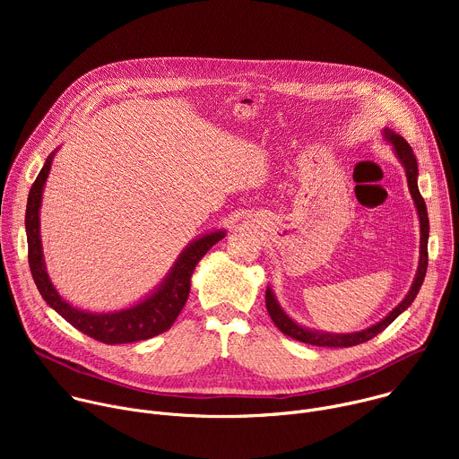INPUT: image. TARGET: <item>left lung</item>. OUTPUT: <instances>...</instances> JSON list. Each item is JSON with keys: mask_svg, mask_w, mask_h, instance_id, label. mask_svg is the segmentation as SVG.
<instances>
[{"mask_svg": "<svg viewBox=\"0 0 459 459\" xmlns=\"http://www.w3.org/2000/svg\"><path fill=\"white\" fill-rule=\"evenodd\" d=\"M383 138L386 143L392 145V151H394L398 161L402 163V167L405 169L407 174V183H409V190L412 195V202L416 205V212H418V220H420V261H418V271L414 276V281L411 285V290L407 292V296L402 299V303H398L394 308H392L381 321L367 326L363 331L358 333H347V334H334V333H325V331H316V329H308V326L299 325L298 321H294L280 305L274 290L271 287H267L265 292V303H267V310L274 321V325L278 329L301 342V343H308V345H317V347H354L359 343H365L368 340H372L374 336H377L381 331H385L386 326L394 321L402 312H405L412 301L416 299L425 274H427V265H429V252H427V245H429V216H427V205L421 198L420 188H418V161L416 156L411 149V145L405 142L403 136H400L398 133H394L392 128H383Z\"/></svg>", "mask_w": 459, "mask_h": 459, "instance_id": "1", "label": "left lung"}]
</instances>
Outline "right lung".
Instances as JSON below:
<instances>
[{"label": "right lung", "instance_id": "1", "mask_svg": "<svg viewBox=\"0 0 459 459\" xmlns=\"http://www.w3.org/2000/svg\"><path fill=\"white\" fill-rule=\"evenodd\" d=\"M56 152L57 149L47 158L34 185L30 186L29 200H27V212H25L29 265L41 298L65 321H69L73 326H76L78 331L107 345L142 342L169 331L186 303V298L190 292V280L195 265L200 264V259L220 239L225 238V230L214 229L192 239L179 252L174 265L170 267L167 276L160 281V285L154 287V290H151L134 305L119 308V310H108V312H91V310L78 308L65 299L50 281V276L45 265V257H43V247H41L39 209H41L45 183H47Z\"/></svg>", "mask_w": 459, "mask_h": 459}]
</instances>
